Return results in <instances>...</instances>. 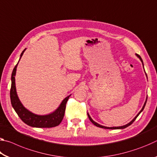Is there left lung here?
<instances>
[{"instance_id": "8db88e82", "label": "left lung", "mask_w": 157, "mask_h": 157, "mask_svg": "<svg viewBox=\"0 0 157 157\" xmlns=\"http://www.w3.org/2000/svg\"><path fill=\"white\" fill-rule=\"evenodd\" d=\"M136 56L138 57V58H139V59L141 61V62H142V64H143V60H142V59H141V57H140V55H137V54H136ZM143 68H144V66H143ZM144 71H145V69H144ZM145 75H146V77H147V74L145 73ZM147 98H146V100H145V103H144V105H143V107H142V109H141V110H140L139 112V113L137 114V115L134 117V118L133 119L132 121H131L129 122V123H127V124H124V125H123V126H120V127H105V126H103V125H101V124H98V123H97L96 122H95L94 120H93V119L91 118V117L90 116V115L89 114V113H87V115H88V117H89V120L91 121V123L94 124V125H95V126H97V127H100V128H104V129H124V128H126V127H127L128 126H129L130 124H132L133 123H134V121L136 120V118H137L138 116H139V114L142 112L143 111V110L144 109V108H145V104H146V102H147Z\"/></svg>"}]
</instances>
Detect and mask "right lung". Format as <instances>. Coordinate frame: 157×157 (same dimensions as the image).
Segmentation results:
<instances>
[{"label":"right lung","mask_w":157,"mask_h":157,"mask_svg":"<svg viewBox=\"0 0 157 157\" xmlns=\"http://www.w3.org/2000/svg\"><path fill=\"white\" fill-rule=\"evenodd\" d=\"M26 48L21 52L19 60L17 63V64L15 66V67L13 69L11 80V90H10V99H11V103L12 107L14 108L16 113L18 114L19 118L24 122L28 125L33 127H39V128H50V127H56L61 123L62 121L63 116H64L65 109H66V104L67 102L70 95H68L61 102L60 105L58 107L56 110L53 112L47 114V115H38L35 114L30 111L27 109L18 97L17 89H16V83H15V75L17 73V68L18 63L19 62L21 57L23 56Z\"/></svg>","instance_id":"add662e5"}]
</instances>
